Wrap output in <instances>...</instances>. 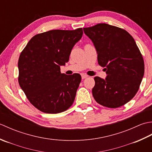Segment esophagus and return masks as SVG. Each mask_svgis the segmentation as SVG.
Listing matches in <instances>:
<instances>
[{
	"label": "esophagus",
	"instance_id": "1",
	"mask_svg": "<svg viewBox=\"0 0 152 152\" xmlns=\"http://www.w3.org/2000/svg\"><path fill=\"white\" fill-rule=\"evenodd\" d=\"M88 76L86 75V74H82V79H85L86 78H88Z\"/></svg>",
	"mask_w": 152,
	"mask_h": 152
}]
</instances>
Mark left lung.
<instances>
[{"instance_id": "left-lung-1", "label": "left lung", "mask_w": 152, "mask_h": 152, "mask_svg": "<svg viewBox=\"0 0 152 152\" xmlns=\"http://www.w3.org/2000/svg\"><path fill=\"white\" fill-rule=\"evenodd\" d=\"M97 53L106 77L96 76L93 96L106 107H120L136 95L143 78V57L133 37L124 29L106 23L83 28Z\"/></svg>"}]
</instances>
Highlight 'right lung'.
I'll return each instance as SVG.
<instances>
[{"label": "right lung", "mask_w": 152, "mask_h": 152, "mask_svg": "<svg viewBox=\"0 0 152 152\" xmlns=\"http://www.w3.org/2000/svg\"><path fill=\"white\" fill-rule=\"evenodd\" d=\"M82 28L51 30L35 35L18 61L19 86L34 107L48 114L66 110L73 104L81 82L79 74H61Z\"/></svg>", "instance_id": "add662e5"}]
</instances>
